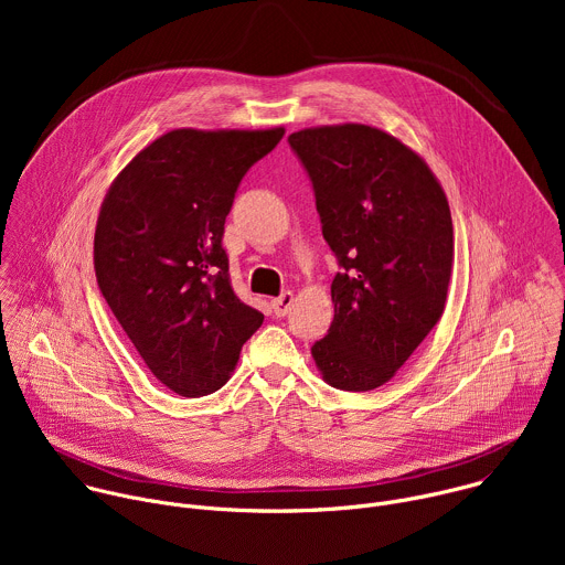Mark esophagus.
<instances>
[{
  "label": "esophagus",
  "mask_w": 565,
  "mask_h": 565,
  "mask_svg": "<svg viewBox=\"0 0 565 565\" xmlns=\"http://www.w3.org/2000/svg\"><path fill=\"white\" fill-rule=\"evenodd\" d=\"M292 301H295V295L288 290V292H281L279 297H275L273 301H270V306H273V312L277 315V317H286L288 315V310L292 308Z\"/></svg>",
  "instance_id": "34e87169"
}]
</instances>
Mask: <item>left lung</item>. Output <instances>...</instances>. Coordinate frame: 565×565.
<instances>
[{
    "mask_svg": "<svg viewBox=\"0 0 565 565\" xmlns=\"http://www.w3.org/2000/svg\"><path fill=\"white\" fill-rule=\"evenodd\" d=\"M288 142L342 268L333 324L312 360L335 388H377L443 317L454 266L447 196L425 160L377 127L321 125Z\"/></svg>",
    "mask_w": 565,
    "mask_h": 565,
    "instance_id": "left-lung-1",
    "label": "left lung"
}]
</instances>
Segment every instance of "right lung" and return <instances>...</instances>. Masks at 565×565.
<instances>
[{
	"instance_id": "1",
	"label": "right lung",
	"mask_w": 565,
	"mask_h": 565,
	"mask_svg": "<svg viewBox=\"0 0 565 565\" xmlns=\"http://www.w3.org/2000/svg\"><path fill=\"white\" fill-rule=\"evenodd\" d=\"M281 136L172 129L129 160L103 201L100 292L147 369L183 397L221 388L264 321L234 295L221 238L241 179Z\"/></svg>"
}]
</instances>
